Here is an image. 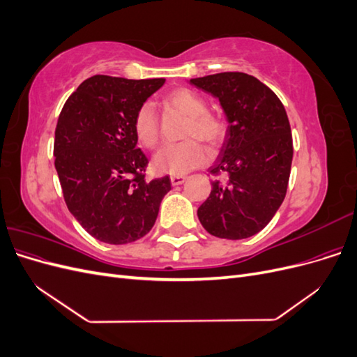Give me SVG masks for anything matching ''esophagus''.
<instances>
[{
    "label": "esophagus",
    "instance_id": "obj_1",
    "mask_svg": "<svg viewBox=\"0 0 357 357\" xmlns=\"http://www.w3.org/2000/svg\"><path fill=\"white\" fill-rule=\"evenodd\" d=\"M186 181V176H171V185L172 186H180Z\"/></svg>",
    "mask_w": 357,
    "mask_h": 357
}]
</instances>
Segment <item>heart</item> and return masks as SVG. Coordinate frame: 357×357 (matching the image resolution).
Listing matches in <instances>:
<instances>
[{"mask_svg":"<svg viewBox=\"0 0 357 357\" xmlns=\"http://www.w3.org/2000/svg\"><path fill=\"white\" fill-rule=\"evenodd\" d=\"M172 109L189 117L186 137L201 138L210 146L219 144L225 137V123L208 113V104L202 96L190 89H177L167 96ZM134 131L138 142L152 149L159 142V119L155 105L144 102L138 107L134 117ZM208 160V152L198 139L190 138L181 143L162 147L153 159L155 169L169 176H185Z\"/></svg>","mask_w":357,"mask_h":357,"instance_id":"heart-1","label":"heart"}]
</instances>
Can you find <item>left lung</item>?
Wrapping results in <instances>:
<instances>
[{
    "instance_id": "obj_1",
    "label": "left lung",
    "mask_w": 357,
    "mask_h": 357,
    "mask_svg": "<svg viewBox=\"0 0 357 357\" xmlns=\"http://www.w3.org/2000/svg\"><path fill=\"white\" fill-rule=\"evenodd\" d=\"M189 83L218 98L228 121L210 168L220 177L211 183L198 219L219 238H248L271 222L286 197L294 158L286 110L268 86L244 73L211 74Z\"/></svg>"
}]
</instances>
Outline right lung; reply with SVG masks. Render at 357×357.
<instances>
[{
  "mask_svg": "<svg viewBox=\"0 0 357 357\" xmlns=\"http://www.w3.org/2000/svg\"><path fill=\"white\" fill-rule=\"evenodd\" d=\"M164 83L93 75L59 114L53 153L63 199L83 229L102 243L144 236L171 190L168 176L146 180L149 159L134 131L138 107Z\"/></svg>",
  "mask_w": 357,
  "mask_h": 357,
  "instance_id": "obj_1",
  "label": "right lung"
}]
</instances>
